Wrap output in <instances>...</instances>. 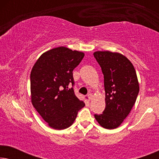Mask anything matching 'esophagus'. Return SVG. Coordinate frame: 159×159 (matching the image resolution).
Segmentation results:
<instances>
[{"instance_id": "34e87169", "label": "esophagus", "mask_w": 159, "mask_h": 159, "mask_svg": "<svg viewBox=\"0 0 159 159\" xmlns=\"http://www.w3.org/2000/svg\"><path fill=\"white\" fill-rule=\"evenodd\" d=\"M88 98L89 100H92L93 98V94H91V93H89V94L88 95Z\"/></svg>"}]
</instances>
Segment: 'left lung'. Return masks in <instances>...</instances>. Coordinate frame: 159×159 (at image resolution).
Masks as SVG:
<instances>
[{
	"mask_svg": "<svg viewBox=\"0 0 159 159\" xmlns=\"http://www.w3.org/2000/svg\"><path fill=\"white\" fill-rule=\"evenodd\" d=\"M94 57L101 67L104 78L106 108L95 118L103 128H117L128 116L135 103L139 83L131 61L122 54L96 51Z\"/></svg>",
	"mask_w": 159,
	"mask_h": 159,
	"instance_id": "obj_1",
	"label": "left lung"
}]
</instances>
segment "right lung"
<instances>
[{"label":"right lung","instance_id":"right-lung-1","mask_svg":"<svg viewBox=\"0 0 159 159\" xmlns=\"http://www.w3.org/2000/svg\"><path fill=\"white\" fill-rule=\"evenodd\" d=\"M84 56L66 47L49 50L40 56L30 74L32 103L39 114L55 129L72 125L85 104L75 94L72 71Z\"/></svg>","mask_w":159,"mask_h":159}]
</instances>
